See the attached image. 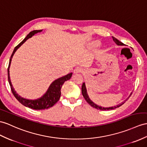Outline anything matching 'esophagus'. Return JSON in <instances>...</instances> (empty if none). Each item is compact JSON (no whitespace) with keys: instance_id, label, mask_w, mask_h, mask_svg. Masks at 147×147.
Wrapping results in <instances>:
<instances>
[{"instance_id":"1","label":"esophagus","mask_w":147,"mask_h":147,"mask_svg":"<svg viewBox=\"0 0 147 147\" xmlns=\"http://www.w3.org/2000/svg\"><path fill=\"white\" fill-rule=\"evenodd\" d=\"M82 71V69L79 67H77L76 68H75V69L74 70V74H77V73H80Z\"/></svg>"}]
</instances>
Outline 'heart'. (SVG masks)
I'll return each mask as SVG.
<instances>
[{
	"mask_svg": "<svg viewBox=\"0 0 147 147\" xmlns=\"http://www.w3.org/2000/svg\"><path fill=\"white\" fill-rule=\"evenodd\" d=\"M98 43H97V42H96V43H95V45L96 46V45H98Z\"/></svg>",
	"mask_w": 147,
	"mask_h": 147,
	"instance_id": "obj_1",
	"label": "heart"
}]
</instances>
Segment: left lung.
<instances>
[{
	"label": "left lung",
	"instance_id": "8db88e82",
	"mask_svg": "<svg viewBox=\"0 0 147 147\" xmlns=\"http://www.w3.org/2000/svg\"><path fill=\"white\" fill-rule=\"evenodd\" d=\"M113 38V41L115 42L117 45H125L124 44H123L122 42H121L120 41H119L118 39H117L116 38L112 37ZM82 95H83L84 98L85 99V100L87 101V102L88 103L89 105H91L92 107H94V108L96 109H98V110H113V109H115L116 108H117V107H120L121 105H122L123 103L125 102V101H127V100L129 98L130 96H131L132 93H131V94L129 95V96L124 101V102H122L121 103H120V104L117 105L116 107L114 106V107H100V106H98L97 105H96L95 103H94V102H93L90 99V98L88 97V95L87 94V89H86V87H85V83H83V84H82Z\"/></svg>",
	"mask_w": 147,
	"mask_h": 147
}]
</instances>
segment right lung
<instances>
[{
    "mask_svg": "<svg viewBox=\"0 0 147 147\" xmlns=\"http://www.w3.org/2000/svg\"><path fill=\"white\" fill-rule=\"evenodd\" d=\"M42 31V30H35L30 32V33L27 35V37L25 38L19 45H17L16 47L12 53L11 57H10L8 69H7L9 83L10 84V88H11L12 92L13 95H14V96H15L17 100L19 101L20 103H22L23 105L28 107V108H30L32 109H34L37 110L48 109L49 108H51V107L54 105L60 99V95H61V90H60V89H61L62 87V85L65 81L69 80L71 78V76H72V73H70L69 74L66 75L65 76L57 78V80L53 81L51 84V85L49 86L48 90L46 92L45 94L43 95L42 97L36 100H28V99L21 97L20 95H19L17 94L15 90H14L13 86L11 84V81H10V74H9V68L10 66V63H11L12 57L14 53H15V52H16L17 50L19 49L20 47L27 40L28 38L32 37L35 34L38 33V32H40Z\"/></svg>",
    "mask_w": 147,
    "mask_h": 147,
    "instance_id": "obj_1",
    "label": "right lung"
}]
</instances>
